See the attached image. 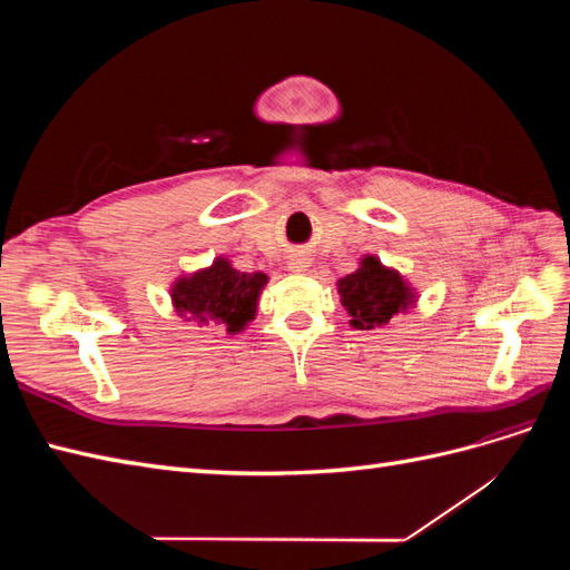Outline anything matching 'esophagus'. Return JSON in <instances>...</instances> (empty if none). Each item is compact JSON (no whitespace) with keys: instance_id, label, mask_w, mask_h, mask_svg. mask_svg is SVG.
<instances>
[{"instance_id":"1","label":"esophagus","mask_w":570,"mask_h":570,"mask_svg":"<svg viewBox=\"0 0 570 570\" xmlns=\"http://www.w3.org/2000/svg\"><path fill=\"white\" fill-rule=\"evenodd\" d=\"M287 268L289 271H295V273H302V271H306V258L304 256H289V262H287Z\"/></svg>"}]
</instances>
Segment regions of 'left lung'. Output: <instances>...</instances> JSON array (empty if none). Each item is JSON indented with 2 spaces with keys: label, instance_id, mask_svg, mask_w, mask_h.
I'll return each mask as SVG.
<instances>
[{
  "label": "left lung",
  "instance_id": "obj_1",
  "mask_svg": "<svg viewBox=\"0 0 570 570\" xmlns=\"http://www.w3.org/2000/svg\"><path fill=\"white\" fill-rule=\"evenodd\" d=\"M340 302L347 308L350 325L373 331L387 325L392 316L404 314L416 304V292L402 278L400 271L387 268L377 256H364L354 273L337 281Z\"/></svg>",
  "mask_w": 570,
  "mask_h": 570
}]
</instances>
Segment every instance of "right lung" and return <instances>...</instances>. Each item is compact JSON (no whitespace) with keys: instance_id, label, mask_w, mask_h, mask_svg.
I'll list each match as a JSON object with an SVG mask.
<instances>
[{"instance_id":"add662e5","label":"right lung","mask_w":570,"mask_h":570,"mask_svg":"<svg viewBox=\"0 0 570 570\" xmlns=\"http://www.w3.org/2000/svg\"><path fill=\"white\" fill-rule=\"evenodd\" d=\"M266 283V273H243L233 268L226 256H218L209 268L178 278L170 287V299L185 321H214L235 335L254 321L258 295Z\"/></svg>"}]
</instances>
